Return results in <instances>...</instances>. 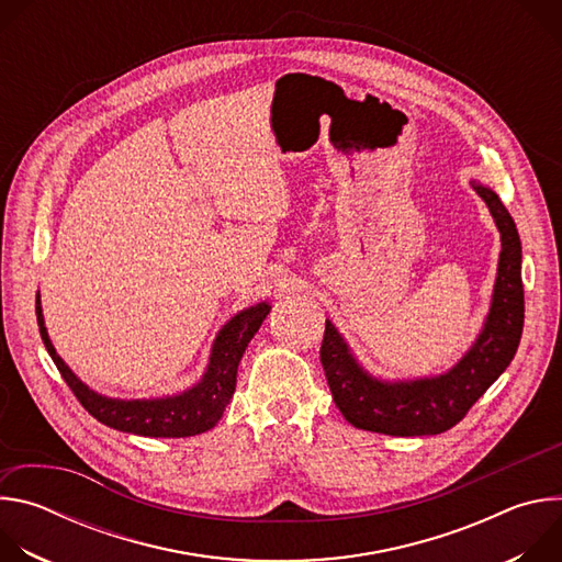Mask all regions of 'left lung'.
<instances>
[{"mask_svg": "<svg viewBox=\"0 0 562 562\" xmlns=\"http://www.w3.org/2000/svg\"><path fill=\"white\" fill-rule=\"evenodd\" d=\"M473 189L487 202L496 220L503 251L485 329L449 373L393 384L373 380L358 367L345 340L327 319L319 362L336 407L358 429L386 436L442 434L467 416L475 400L498 380L516 356L525 323L518 228L490 187L473 182Z\"/></svg>", "mask_w": 562, "mask_h": 562, "instance_id": "obj_1", "label": "left lung"}]
</instances>
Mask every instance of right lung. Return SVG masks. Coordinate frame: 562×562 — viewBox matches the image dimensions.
Segmentation results:
<instances>
[{
    "label": "right lung",
    "mask_w": 562,
    "mask_h": 562,
    "mask_svg": "<svg viewBox=\"0 0 562 562\" xmlns=\"http://www.w3.org/2000/svg\"><path fill=\"white\" fill-rule=\"evenodd\" d=\"M269 311L271 306L262 302L231 317V323H226V327L215 338L211 362L202 382H198L193 389L173 397L159 400H113L91 391L61 362L44 327L40 293L35 300L37 325L44 347L50 353L55 367L59 369L64 382L79 400V405L106 427L148 438H187L209 431L211 427L217 425V420L224 414V407L228 405V400L235 391L239 358H243L251 338L258 334Z\"/></svg>",
    "instance_id": "obj_1"
}]
</instances>
